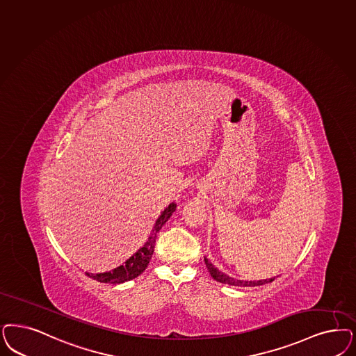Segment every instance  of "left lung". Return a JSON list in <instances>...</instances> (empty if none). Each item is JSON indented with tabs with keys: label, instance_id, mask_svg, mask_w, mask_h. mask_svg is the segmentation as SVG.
<instances>
[{
	"label": "left lung",
	"instance_id": "obj_1",
	"mask_svg": "<svg viewBox=\"0 0 356 356\" xmlns=\"http://www.w3.org/2000/svg\"><path fill=\"white\" fill-rule=\"evenodd\" d=\"M205 260V264H207V268H208L209 273L211 275V277L214 280H217L218 282L222 284H227V285H234V286H258V285H264V284H268V282H273L275 277H270V279H264V280H254V282H248V280H238V279H234L232 276L223 273L221 270H218L217 267H214V264L211 261H209V259L207 257L204 258Z\"/></svg>",
	"mask_w": 356,
	"mask_h": 356
}]
</instances>
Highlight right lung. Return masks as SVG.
<instances>
[{
	"instance_id": "1",
	"label": "right lung",
	"mask_w": 356,
	"mask_h": 356,
	"mask_svg": "<svg viewBox=\"0 0 356 356\" xmlns=\"http://www.w3.org/2000/svg\"><path fill=\"white\" fill-rule=\"evenodd\" d=\"M175 210H176V204L171 202L167 208L161 211L159 218L156 220L151 233L148 235L147 242L142 245L130 258L127 259L124 261V264L118 266L114 270L101 272V273L86 272V276H89L93 280L106 282V284H122V282H130L135 277H138L143 270L147 268L148 263H149V260L152 258V254H154L158 233H159L160 229L163 227V225L171 218Z\"/></svg>"
}]
</instances>
